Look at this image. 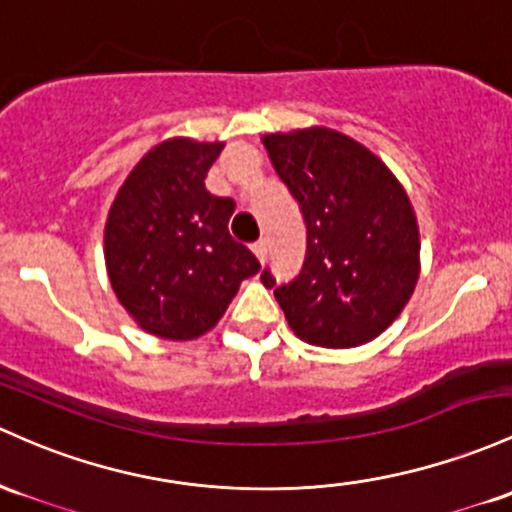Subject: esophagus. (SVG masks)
I'll return each instance as SVG.
<instances>
[{"instance_id": "esophagus-1", "label": "esophagus", "mask_w": 512, "mask_h": 512, "mask_svg": "<svg viewBox=\"0 0 512 512\" xmlns=\"http://www.w3.org/2000/svg\"><path fill=\"white\" fill-rule=\"evenodd\" d=\"M252 252H255V257L260 260V265H265V260H267V243H265V240H260V243L252 245Z\"/></svg>"}]
</instances>
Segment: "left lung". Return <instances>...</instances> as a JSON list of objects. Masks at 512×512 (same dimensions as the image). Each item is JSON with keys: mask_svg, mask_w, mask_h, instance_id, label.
Wrapping results in <instances>:
<instances>
[{"mask_svg": "<svg viewBox=\"0 0 512 512\" xmlns=\"http://www.w3.org/2000/svg\"><path fill=\"white\" fill-rule=\"evenodd\" d=\"M269 160L306 223V262L274 286L296 338L350 350L379 338L401 316L420 277V230L391 167L328 126L262 136Z\"/></svg>", "mask_w": 512, "mask_h": 512, "instance_id": "1", "label": "left lung"}]
</instances>
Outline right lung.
Masks as SVG:
<instances>
[{
  "label": "right lung",
  "instance_id": "right-lung-1",
  "mask_svg": "<svg viewBox=\"0 0 512 512\" xmlns=\"http://www.w3.org/2000/svg\"><path fill=\"white\" fill-rule=\"evenodd\" d=\"M221 150V140H162L128 172L106 216L111 289L155 338L187 342L209 333L243 279L260 272L255 255L228 233L235 204L204 187Z\"/></svg>",
  "mask_w": 512,
  "mask_h": 512
}]
</instances>
